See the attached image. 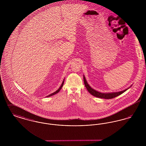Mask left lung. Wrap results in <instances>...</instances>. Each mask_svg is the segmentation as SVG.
Here are the masks:
<instances>
[{"label":"left lung","instance_id":"1","mask_svg":"<svg viewBox=\"0 0 146 146\" xmlns=\"http://www.w3.org/2000/svg\"><path fill=\"white\" fill-rule=\"evenodd\" d=\"M84 84H85V86L86 89L89 91V92H90V94H91L93 96H95V97H98V98H104V99H111V98H113L114 97L118 96L119 95L122 94L123 93H124L127 89H129V88L125 89L124 90L119 91V92H111V93H109V92H108V93H102V92H100L96 91L95 90L93 89L92 88H91L90 85L87 83V81H86V80L85 79V77L84 76Z\"/></svg>","mask_w":146,"mask_h":146}]
</instances>
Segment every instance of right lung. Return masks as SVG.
Wrapping results in <instances>:
<instances>
[{"instance_id":"obj_1","label":"right lung","mask_w":146,"mask_h":146,"mask_svg":"<svg viewBox=\"0 0 146 146\" xmlns=\"http://www.w3.org/2000/svg\"><path fill=\"white\" fill-rule=\"evenodd\" d=\"M64 79H63V81L62 83L61 84V86L59 88V89H58V90H57L55 92H54V93H52V94H51L50 95H49L48 96H47L46 97H50V96H52V95H55L57 93H58L60 90L62 89V88L63 85V84H64Z\"/></svg>"}]
</instances>
